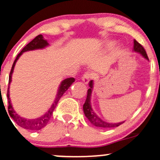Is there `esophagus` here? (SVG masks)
Wrapping results in <instances>:
<instances>
[{"instance_id": "34e87169", "label": "esophagus", "mask_w": 160, "mask_h": 160, "mask_svg": "<svg viewBox=\"0 0 160 160\" xmlns=\"http://www.w3.org/2000/svg\"><path fill=\"white\" fill-rule=\"evenodd\" d=\"M91 78H92V75H91V73H89V72H86V73L83 74V76L82 77V80H83L85 83H88Z\"/></svg>"}]
</instances>
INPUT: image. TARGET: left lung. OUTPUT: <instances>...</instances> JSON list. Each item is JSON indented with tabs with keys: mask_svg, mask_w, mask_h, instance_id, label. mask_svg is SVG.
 <instances>
[{
	"mask_svg": "<svg viewBox=\"0 0 160 160\" xmlns=\"http://www.w3.org/2000/svg\"><path fill=\"white\" fill-rule=\"evenodd\" d=\"M134 52L140 53L142 56L145 57L146 59L148 60V55H147V53L146 52H145V48H144L143 46H142L141 44H139L136 40H134ZM89 85L91 88L88 89L86 101H85L83 106V112H84L85 116H86V117L89 119V121L95 127H98V128H116V127H119V125H121L122 123H124V122H121V123H107V122H105L103 121L102 119H101L100 118H99L98 116L94 112V111H93L92 108H91V92H92V88H93L92 80L90 82Z\"/></svg>",
	"mask_w": 160,
	"mask_h": 160,
	"instance_id": "1",
	"label": "left lung"
}]
</instances>
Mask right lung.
Masks as SVG:
<instances>
[{"instance_id": "right-lung-1", "label": "right lung", "mask_w": 160, "mask_h": 160, "mask_svg": "<svg viewBox=\"0 0 160 160\" xmlns=\"http://www.w3.org/2000/svg\"><path fill=\"white\" fill-rule=\"evenodd\" d=\"M48 45V43L47 42L46 40H44L43 36L41 35V34H40V35L37 36V37H36L32 41H30L27 45H26L24 48H23V49L21 51V52L17 55L16 58H15V60L14 61L13 65H12V69H11L10 74H9V80H8L9 84H10L11 81H12V72H13L15 62H16L17 60L18 59L20 55H21L23 52H27V51L44 48H45L46 46ZM74 81H75V79H74L73 77L67 78L66 79V80H63V81L62 82L61 85H60L59 88H58V94H57L56 98H55L54 103L52 104L50 109H49L45 114L43 115L42 116H41V117H39L35 119H24V118L18 116L17 113H15V112L14 111L13 108H12V104H11L10 98H9V88H8V91H7V97H8V114H9L8 116H10L13 119L14 121H15L18 126H20L22 128H25V129L31 130V131H39V130L42 129L43 128H44V127L48 123L49 120H50L51 117H52V116L53 111L55 110V107H56L59 99L61 98L62 96L64 94V93L69 89V87L72 85V83H73ZM9 119H10V118H9Z\"/></svg>"}]
</instances>
